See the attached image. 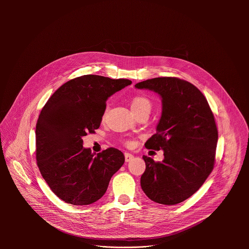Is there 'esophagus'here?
<instances>
[{"mask_svg": "<svg viewBox=\"0 0 249 249\" xmlns=\"http://www.w3.org/2000/svg\"><path fill=\"white\" fill-rule=\"evenodd\" d=\"M134 158V156L128 152H124V159H125V162H129L131 161L132 159Z\"/></svg>", "mask_w": 249, "mask_h": 249, "instance_id": "obj_1", "label": "esophagus"}]
</instances>
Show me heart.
Wrapping results in <instances>:
<instances>
[{"label": "heart", "mask_w": 249, "mask_h": 249, "mask_svg": "<svg viewBox=\"0 0 249 249\" xmlns=\"http://www.w3.org/2000/svg\"><path fill=\"white\" fill-rule=\"evenodd\" d=\"M130 106H131V110L135 114V116L138 115V114L143 113V112H148L149 113L150 110H151V107H152L150 101L146 97L141 96V95L135 96L131 100V105ZM107 115V109H106L104 114H103V120H106ZM124 142H125L126 145H131V143H132L131 141H125Z\"/></svg>", "instance_id": "1"}]
</instances>
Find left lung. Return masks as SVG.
I'll list each match as a JSON object with an SVG mask.
<instances>
[{"mask_svg": "<svg viewBox=\"0 0 249 249\" xmlns=\"http://www.w3.org/2000/svg\"><path fill=\"white\" fill-rule=\"evenodd\" d=\"M162 99V114L156 133L145 147L164 150V160L142 156L145 171L141 187L149 199L175 205L193 196L213 171L217 128L203 94L178 77H155L139 82Z\"/></svg>", "mask_w": 249, "mask_h": 249, "instance_id": "8db88e82", "label": "left lung"}]
</instances>
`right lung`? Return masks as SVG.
<instances>
[{
  "label": "right lung",
  "mask_w": 249,
  "mask_h": 249,
  "mask_svg": "<svg viewBox=\"0 0 249 249\" xmlns=\"http://www.w3.org/2000/svg\"><path fill=\"white\" fill-rule=\"evenodd\" d=\"M132 82L97 74L75 77L60 86L42 108L36 124V161L51 190L72 205H88L107 192L124 163L123 152L98 153L83 147L82 137L101 125L107 99Z\"/></svg>",
  "instance_id": "add662e5"
}]
</instances>
